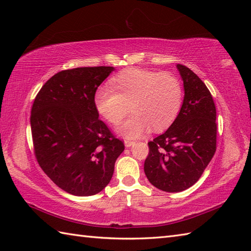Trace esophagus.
Instances as JSON below:
<instances>
[{"label": "esophagus", "mask_w": 251, "mask_h": 251, "mask_svg": "<svg viewBox=\"0 0 251 251\" xmlns=\"http://www.w3.org/2000/svg\"><path fill=\"white\" fill-rule=\"evenodd\" d=\"M135 145V141H131V140H125V147L126 148H130L131 146Z\"/></svg>", "instance_id": "esophagus-1"}]
</instances>
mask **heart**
I'll return each mask as SVG.
<instances>
[{
    "instance_id": "obj_1",
    "label": "heart",
    "mask_w": 251,
    "mask_h": 251,
    "mask_svg": "<svg viewBox=\"0 0 251 251\" xmlns=\"http://www.w3.org/2000/svg\"><path fill=\"white\" fill-rule=\"evenodd\" d=\"M110 88L100 87L94 95L97 113L116 125L128 113L132 115L117 127V134L137 139L152 130L159 132L175 122L183 102L180 79L169 72L128 68L109 81Z\"/></svg>"
}]
</instances>
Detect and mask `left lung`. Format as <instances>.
I'll return each instance as SVG.
<instances>
[{"mask_svg":"<svg viewBox=\"0 0 251 251\" xmlns=\"http://www.w3.org/2000/svg\"><path fill=\"white\" fill-rule=\"evenodd\" d=\"M184 97L175 122L164 134L148 143L150 152L145 174L155 188L181 192L201 178L216 152V106L204 82L182 65H177Z\"/></svg>","mask_w":251,"mask_h":251,"instance_id":"obj_1","label":"left lung"}]
</instances>
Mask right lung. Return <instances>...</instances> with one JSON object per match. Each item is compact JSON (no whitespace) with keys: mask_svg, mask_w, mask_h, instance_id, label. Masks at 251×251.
Wrapping results in <instances>:
<instances>
[{"mask_svg":"<svg viewBox=\"0 0 251 251\" xmlns=\"http://www.w3.org/2000/svg\"><path fill=\"white\" fill-rule=\"evenodd\" d=\"M114 70L84 67L58 72L43 85L32 105L37 162L52 182L72 195L102 191L125 149L94 106L96 90Z\"/></svg>","mask_w":251,"mask_h":251,"instance_id":"obj_1","label":"right lung"}]
</instances>
